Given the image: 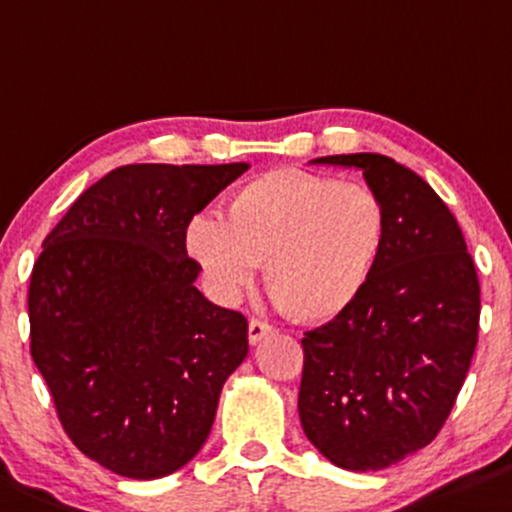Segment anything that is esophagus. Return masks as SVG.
Masks as SVG:
<instances>
[{
	"label": "esophagus",
	"instance_id": "obj_1",
	"mask_svg": "<svg viewBox=\"0 0 512 512\" xmlns=\"http://www.w3.org/2000/svg\"><path fill=\"white\" fill-rule=\"evenodd\" d=\"M275 329L268 321H261V319H251L249 321V343L251 346H256V343H261L266 336H273Z\"/></svg>",
	"mask_w": 512,
	"mask_h": 512
}]
</instances>
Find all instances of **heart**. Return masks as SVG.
Here are the masks:
<instances>
[{
  "label": "heart",
  "mask_w": 512,
  "mask_h": 512,
  "mask_svg": "<svg viewBox=\"0 0 512 512\" xmlns=\"http://www.w3.org/2000/svg\"><path fill=\"white\" fill-rule=\"evenodd\" d=\"M387 229V205L367 183L278 169L229 193L222 220L193 215L183 244L222 300H239L263 266L287 317L329 321L363 295Z\"/></svg>",
  "instance_id": "b5f03b06"
}]
</instances>
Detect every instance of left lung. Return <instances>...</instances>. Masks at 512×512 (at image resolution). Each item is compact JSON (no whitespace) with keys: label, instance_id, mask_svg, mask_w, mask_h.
I'll return each mask as SVG.
<instances>
[{"label":"left lung","instance_id":"1","mask_svg":"<svg viewBox=\"0 0 512 512\" xmlns=\"http://www.w3.org/2000/svg\"><path fill=\"white\" fill-rule=\"evenodd\" d=\"M312 164L363 171L387 205V244L363 295L302 338L300 421L336 467L377 472L440 433L479 333V278L440 195L384 154Z\"/></svg>","mask_w":512,"mask_h":512}]
</instances>
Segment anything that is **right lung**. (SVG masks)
Here are the masks:
<instances>
[{
  "instance_id": "add662e5",
  "label": "right lung",
  "mask_w": 512,
  "mask_h": 512,
  "mask_svg": "<svg viewBox=\"0 0 512 512\" xmlns=\"http://www.w3.org/2000/svg\"><path fill=\"white\" fill-rule=\"evenodd\" d=\"M249 164H128L86 188L28 287L33 363L86 457L128 479L198 455L249 353L244 314L195 287L183 232Z\"/></svg>"
}]
</instances>
